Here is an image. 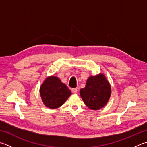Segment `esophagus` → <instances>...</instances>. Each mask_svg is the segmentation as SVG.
I'll list each match as a JSON object with an SVG mask.
<instances>
[{
	"label": "esophagus",
	"mask_w": 147,
	"mask_h": 147,
	"mask_svg": "<svg viewBox=\"0 0 147 147\" xmlns=\"http://www.w3.org/2000/svg\"><path fill=\"white\" fill-rule=\"evenodd\" d=\"M72 92H73L74 94H77V92H78V89H77V88H75V89H72Z\"/></svg>",
	"instance_id": "1"
}]
</instances>
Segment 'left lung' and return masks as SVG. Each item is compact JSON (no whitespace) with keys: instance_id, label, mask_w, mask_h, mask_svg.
Wrapping results in <instances>:
<instances>
[{"instance_id":"8db88e82","label":"left lung","mask_w":147,"mask_h":147,"mask_svg":"<svg viewBox=\"0 0 147 147\" xmlns=\"http://www.w3.org/2000/svg\"><path fill=\"white\" fill-rule=\"evenodd\" d=\"M80 94L87 107L92 110H99L110 99L111 87L105 76L100 73L88 78L85 87L80 89Z\"/></svg>"}]
</instances>
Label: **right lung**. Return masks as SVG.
<instances>
[{
	"label": "right lung",
	"mask_w": 147,
	"mask_h": 147,
	"mask_svg": "<svg viewBox=\"0 0 147 147\" xmlns=\"http://www.w3.org/2000/svg\"><path fill=\"white\" fill-rule=\"evenodd\" d=\"M40 94L44 105L48 108L55 109L65 102L71 95V91L57 76H49L42 84Z\"/></svg>",
	"instance_id": "obj_1"
}]
</instances>
